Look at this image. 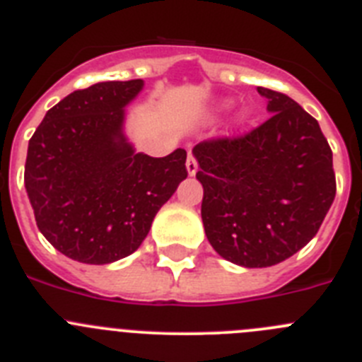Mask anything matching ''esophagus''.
Instances as JSON below:
<instances>
[{
  "instance_id": "1",
  "label": "esophagus",
  "mask_w": 362,
  "mask_h": 362,
  "mask_svg": "<svg viewBox=\"0 0 362 362\" xmlns=\"http://www.w3.org/2000/svg\"><path fill=\"white\" fill-rule=\"evenodd\" d=\"M187 170H188V175H196V172H197V161H196V158L192 156V153H188Z\"/></svg>"
}]
</instances>
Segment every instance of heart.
<instances>
[{"instance_id": "b5f03b06", "label": "heart", "mask_w": 362, "mask_h": 362, "mask_svg": "<svg viewBox=\"0 0 362 362\" xmlns=\"http://www.w3.org/2000/svg\"><path fill=\"white\" fill-rule=\"evenodd\" d=\"M246 117V112H241V114H239V119H245Z\"/></svg>"}]
</instances>
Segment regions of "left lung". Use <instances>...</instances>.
I'll use <instances>...</instances> for the list:
<instances>
[{
    "instance_id": "obj_1",
    "label": "left lung",
    "mask_w": 362,
    "mask_h": 362,
    "mask_svg": "<svg viewBox=\"0 0 362 362\" xmlns=\"http://www.w3.org/2000/svg\"><path fill=\"white\" fill-rule=\"evenodd\" d=\"M257 92L272 114L263 124L192 150L204 233L221 257L245 268L292 257L317 233L335 197L332 148L317 121L288 95Z\"/></svg>"
}]
</instances>
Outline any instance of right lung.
Masks as SVG:
<instances>
[{
  "mask_svg": "<svg viewBox=\"0 0 362 362\" xmlns=\"http://www.w3.org/2000/svg\"><path fill=\"white\" fill-rule=\"evenodd\" d=\"M143 79L76 90L45 114L28 141L25 188L37 228L66 257L108 264L136 252L152 221L187 179V150L136 153L124 107Z\"/></svg>",
  "mask_w": 362,
  "mask_h": 362,
  "instance_id": "1",
  "label": "right lung"
}]
</instances>
